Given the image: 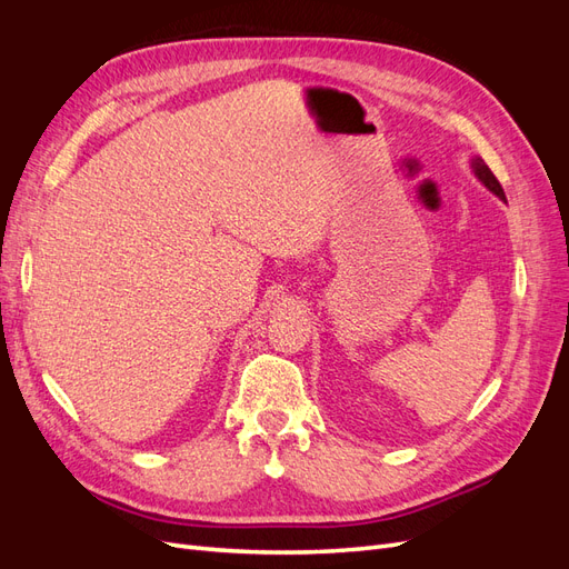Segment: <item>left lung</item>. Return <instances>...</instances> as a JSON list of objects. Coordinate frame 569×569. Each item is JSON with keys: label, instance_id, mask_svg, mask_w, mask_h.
Masks as SVG:
<instances>
[{"label": "left lung", "instance_id": "obj_1", "mask_svg": "<svg viewBox=\"0 0 569 569\" xmlns=\"http://www.w3.org/2000/svg\"><path fill=\"white\" fill-rule=\"evenodd\" d=\"M472 168H475V176H477L481 182H485V184L491 189V192H493L496 197H501V199L506 201V192H503V187H501V182L496 180V176L491 173L489 166H487L485 161H481V159L477 157V159H472Z\"/></svg>", "mask_w": 569, "mask_h": 569}]
</instances>
